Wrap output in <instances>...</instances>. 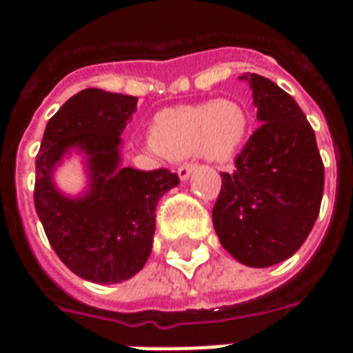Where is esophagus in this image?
<instances>
[{
    "instance_id": "1",
    "label": "esophagus",
    "mask_w": 353,
    "mask_h": 353,
    "mask_svg": "<svg viewBox=\"0 0 353 353\" xmlns=\"http://www.w3.org/2000/svg\"><path fill=\"white\" fill-rule=\"evenodd\" d=\"M194 168H196L194 162H185V164H181V166L177 168V176H179L181 181H185V179H189V176H191Z\"/></svg>"
}]
</instances>
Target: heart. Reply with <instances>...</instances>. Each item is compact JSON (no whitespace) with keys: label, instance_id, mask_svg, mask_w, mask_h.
<instances>
[{"label":"heart","instance_id":"1","mask_svg":"<svg viewBox=\"0 0 353 353\" xmlns=\"http://www.w3.org/2000/svg\"><path fill=\"white\" fill-rule=\"evenodd\" d=\"M248 113L232 100L177 105L157 113L151 124L149 151L166 159L200 153L214 161H229L248 134Z\"/></svg>","mask_w":353,"mask_h":353}]
</instances>
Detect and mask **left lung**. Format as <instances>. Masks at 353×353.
<instances>
[{"instance_id":"1","label":"left lung","mask_w":353,"mask_h":353,"mask_svg":"<svg viewBox=\"0 0 353 353\" xmlns=\"http://www.w3.org/2000/svg\"><path fill=\"white\" fill-rule=\"evenodd\" d=\"M242 79L253 90L261 126L221 172L214 227L227 252L255 268L289 259L318 219L325 170L316 134L285 90L257 73Z\"/></svg>"}]
</instances>
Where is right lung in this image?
<instances>
[{
    "label": "right lung",
    "instance_id": "add662e5",
    "mask_svg": "<svg viewBox=\"0 0 353 353\" xmlns=\"http://www.w3.org/2000/svg\"><path fill=\"white\" fill-rule=\"evenodd\" d=\"M136 96L85 88L50 117L35 159V212L60 261L94 283H117L138 274L151 255L154 212L179 185L168 168L141 172L119 166V145L136 111ZM79 146L89 157L91 191L65 199L52 185V168Z\"/></svg>",
    "mask_w": 353,
    "mask_h": 353
}]
</instances>
